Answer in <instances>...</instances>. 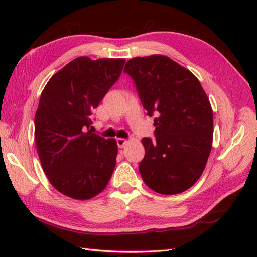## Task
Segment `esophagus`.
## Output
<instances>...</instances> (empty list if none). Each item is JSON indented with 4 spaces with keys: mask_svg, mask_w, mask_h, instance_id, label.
Here are the masks:
<instances>
[{
    "mask_svg": "<svg viewBox=\"0 0 257 257\" xmlns=\"http://www.w3.org/2000/svg\"><path fill=\"white\" fill-rule=\"evenodd\" d=\"M128 141L125 140V139H123V138H117V145H118V147L119 148H123V147L125 146V144H127Z\"/></svg>",
    "mask_w": 257,
    "mask_h": 257,
    "instance_id": "obj_1",
    "label": "esophagus"
}]
</instances>
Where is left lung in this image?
<instances>
[{"mask_svg":"<svg viewBox=\"0 0 257 257\" xmlns=\"http://www.w3.org/2000/svg\"><path fill=\"white\" fill-rule=\"evenodd\" d=\"M123 72L134 79L148 116L156 114V140H141V178L157 193H181L198 181L212 149L209 98L199 79L168 56L135 57Z\"/></svg>","mask_w":257,"mask_h":257,"instance_id":"1","label":"left lung"}]
</instances>
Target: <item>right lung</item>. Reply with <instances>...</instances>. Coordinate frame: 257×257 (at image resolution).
Returning a JSON list of instances; mask_svg holds the SVG:
<instances>
[{
  "mask_svg": "<svg viewBox=\"0 0 257 257\" xmlns=\"http://www.w3.org/2000/svg\"><path fill=\"white\" fill-rule=\"evenodd\" d=\"M123 58L81 56L53 75L35 113V143L48 181L75 200L99 194L111 178L117 141L92 134L91 112L122 72Z\"/></svg>",
  "mask_w": 257,
  "mask_h": 257,
  "instance_id": "obj_1",
  "label": "right lung"
}]
</instances>
